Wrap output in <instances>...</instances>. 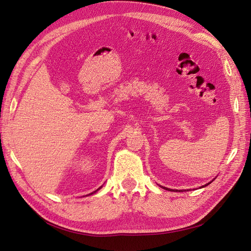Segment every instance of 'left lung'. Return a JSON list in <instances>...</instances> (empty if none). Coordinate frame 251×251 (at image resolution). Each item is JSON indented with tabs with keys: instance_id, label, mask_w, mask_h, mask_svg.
I'll return each instance as SVG.
<instances>
[{
	"instance_id": "1",
	"label": "left lung",
	"mask_w": 251,
	"mask_h": 251,
	"mask_svg": "<svg viewBox=\"0 0 251 251\" xmlns=\"http://www.w3.org/2000/svg\"><path fill=\"white\" fill-rule=\"evenodd\" d=\"M206 185H207V184H206ZM161 187H163V186H161ZM163 188H164V189H166V191H168V189H169L168 187H163ZM169 191H171V189H169ZM174 192H175V191H174Z\"/></svg>"
}]
</instances>
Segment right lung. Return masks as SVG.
<instances>
[{
	"label": "right lung",
	"instance_id": "1",
	"mask_svg": "<svg viewBox=\"0 0 251 251\" xmlns=\"http://www.w3.org/2000/svg\"><path fill=\"white\" fill-rule=\"evenodd\" d=\"M100 187H101V186H100ZM100 188H98V189H100ZM98 189H96V191H95V192H93V193H92V194H94V193H96V192H97V191H98Z\"/></svg>",
	"mask_w": 251,
	"mask_h": 251
}]
</instances>
